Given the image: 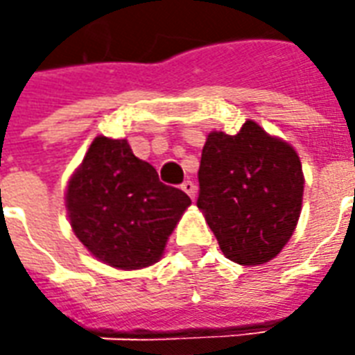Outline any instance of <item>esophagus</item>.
I'll use <instances>...</instances> for the list:
<instances>
[{
    "instance_id": "obj_1",
    "label": "esophagus",
    "mask_w": 355,
    "mask_h": 355,
    "mask_svg": "<svg viewBox=\"0 0 355 355\" xmlns=\"http://www.w3.org/2000/svg\"><path fill=\"white\" fill-rule=\"evenodd\" d=\"M182 190H184L186 193H188V196H190L191 199H196V193H198V188H196V184H193L191 180H184V182H182Z\"/></svg>"
}]
</instances>
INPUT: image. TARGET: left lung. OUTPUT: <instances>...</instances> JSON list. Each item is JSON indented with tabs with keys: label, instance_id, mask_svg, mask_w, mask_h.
Segmentation results:
<instances>
[{
	"label": "left lung",
	"instance_id": "left-lung-1",
	"mask_svg": "<svg viewBox=\"0 0 355 355\" xmlns=\"http://www.w3.org/2000/svg\"><path fill=\"white\" fill-rule=\"evenodd\" d=\"M198 177V207L225 258L261 265L284 248L304 188L293 146L246 120L237 135L209 133Z\"/></svg>",
	"mask_w": 355,
	"mask_h": 355
}]
</instances>
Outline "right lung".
I'll use <instances>...</instances> for the list:
<instances>
[{
    "label": "right lung",
    "instance_id": "add662e5",
    "mask_svg": "<svg viewBox=\"0 0 355 355\" xmlns=\"http://www.w3.org/2000/svg\"><path fill=\"white\" fill-rule=\"evenodd\" d=\"M65 205L78 241L103 263L143 269L156 263L191 205L159 182L156 169L125 139L96 137L67 184Z\"/></svg>",
    "mask_w": 355,
    "mask_h": 355
}]
</instances>
